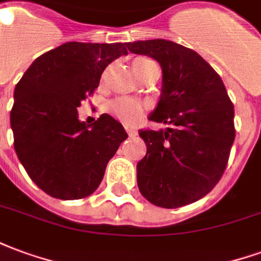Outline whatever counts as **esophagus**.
<instances>
[{
    "label": "esophagus",
    "instance_id": "1",
    "mask_svg": "<svg viewBox=\"0 0 261 261\" xmlns=\"http://www.w3.org/2000/svg\"><path fill=\"white\" fill-rule=\"evenodd\" d=\"M125 131H127V134L130 137H136L138 133H137L136 130H133V128H125Z\"/></svg>",
    "mask_w": 261,
    "mask_h": 261
}]
</instances>
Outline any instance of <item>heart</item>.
I'll return each instance as SVG.
<instances>
[{
    "mask_svg": "<svg viewBox=\"0 0 261 261\" xmlns=\"http://www.w3.org/2000/svg\"><path fill=\"white\" fill-rule=\"evenodd\" d=\"M153 64V61L145 59H137L133 63V68L137 75L141 74V71L147 65ZM110 112L113 114L114 117L120 120L121 123L124 124L133 125L138 123L144 116V108L140 102H137L134 99H128V97H117L114 99L113 102L110 103Z\"/></svg>",
    "mask_w": 261,
    "mask_h": 261,
    "instance_id": "heart-1",
    "label": "heart"
}]
</instances>
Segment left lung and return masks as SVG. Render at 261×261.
<instances>
[{
	"mask_svg": "<svg viewBox=\"0 0 261 261\" xmlns=\"http://www.w3.org/2000/svg\"><path fill=\"white\" fill-rule=\"evenodd\" d=\"M162 68L158 105L148 119L161 130H140L147 153L137 164V183L162 208L187 205L214 189L235 140L233 105L211 65L192 48L165 39L125 44Z\"/></svg>",
	"mask_w": 261,
	"mask_h": 261,
	"instance_id": "left-lung-1",
	"label": "left lung"
}]
</instances>
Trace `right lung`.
I'll return each mask as SVG.
<instances>
[{
    "label": "right lung",
    "instance_id": "add662e5",
    "mask_svg": "<svg viewBox=\"0 0 261 261\" xmlns=\"http://www.w3.org/2000/svg\"><path fill=\"white\" fill-rule=\"evenodd\" d=\"M127 43L68 42L37 57L15 86L11 128L20 164L43 192L61 200L96 190L108 162L127 138L109 114L78 119L81 102L99 86Z\"/></svg>",
    "mask_w": 261,
    "mask_h": 261
}]
</instances>
